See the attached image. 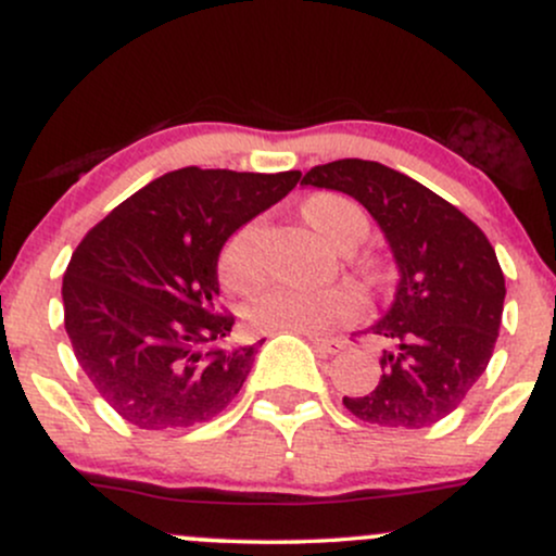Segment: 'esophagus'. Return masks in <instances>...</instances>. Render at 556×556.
Segmentation results:
<instances>
[{
	"mask_svg": "<svg viewBox=\"0 0 556 556\" xmlns=\"http://www.w3.org/2000/svg\"><path fill=\"white\" fill-rule=\"evenodd\" d=\"M300 334L308 337V340L314 342L316 348L321 350V353H327V355H337V353H342L344 348H348V342L334 340V337H318V334H311V331H300Z\"/></svg>",
	"mask_w": 556,
	"mask_h": 556,
	"instance_id": "obj_1",
	"label": "esophagus"
}]
</instances>
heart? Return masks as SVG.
<instances>
[{"instance_id":"obj_1","label":"heart","mask_w":556,"mask_h":556,"mask_svg":"<svg viewBox=\"0 0 556 556\" xmlns=\"http://www.w3.org/2000/svg\"><path fill=\"white\" fill-rule=\"evenodd\" d=\"M303 216L331 245L348 251L366 232V216L353 201L334 193H316L303 203ZM219 277L232 292H253L264 282V222L251 219L229 235L219 253ZM363 298L355 287L327 290L271 287L248 305L245 316L261 331H327L355 321Z\"/></svg>"}]
</instances>
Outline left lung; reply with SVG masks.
I'll use <instances>...</instances> for the list:
<instances>
[{"label": "left lung", "mask_w": 556, "mask_h": 556, "mask_svg": "<svg viewBox=\"0 0 556 556\" xmlns=\"http://www.w3.org/2000/svg\"><path fill=\"white\" fill-rule=\"evenodd\" d=\"M366 206L400 269L394 300L368 331L387 342L381 379L342 397L355 418L426 429L455 410L486 371L504 311V274L486 235L442 195L379 162L340 159L303 182Z\"/></svg>", "instance_id": "1"}]
</instances>
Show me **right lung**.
<instances>
[{"mask_svg":"<svg viewBox=\"0 0 556 556\" xmlns=\"http://www.w3.org/2000/svg\"><path fill=\"white\" fill-rule=\"evenodd\" d=\"M300 172L185 167L112 208L62 279L65 329L93 387L138 429L206 424L240 392L258 344L225 340L216 314L222 245L290 193Z\"/></svg>","mask_w":556,"mask_h":556,"instance_id":"add662e5","label":"right lung"}]
</instances>
